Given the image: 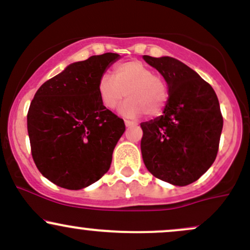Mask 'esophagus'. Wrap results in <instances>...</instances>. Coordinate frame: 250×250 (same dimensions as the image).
<instances>
[{
  "label": "esophagus",
  "instance_id": "1",
  "mask_svg": "<svg viewBox=\"0 0 250 250\" xmlns=\"http://www.w3.org/2000/svg\"><path fill=\"white\" fill-rule=\"evenodd\" d=\"M125 125L127 128H130V127H135V125H137V123L133 121H125Z\"/></svg>",
  "mask_w": 250,
  "mask_h": 250
}]
</instances>
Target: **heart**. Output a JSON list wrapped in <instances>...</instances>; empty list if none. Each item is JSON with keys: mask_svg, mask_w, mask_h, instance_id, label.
Returning a JSON list of instances; mask_svg holds the SVG:
<instances>
[{"mask_svg": "<svg viewBox=\"0 0 250 250\" xmlns=\"http://www.w3.org/2000/svg\"><path fill=\"white\" fill-rule=\"evenodd\" d=\"M97 93L101 103L109 110L116 109L127 96L120 113L131 119L143 113L147 116L160 115L169 99L165 80L154 75V71L140 61L120 63L114 70V77L103 74L97 82Z\"/></svg>", "mask_w": 250, "mask_h": 250, "instance_id": "b5f03b06", "label": "heart"}]
</instances>
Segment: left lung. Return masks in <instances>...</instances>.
<instances>
[{
	"instance_id": "obj_1",
	"label": "left lung",
	"mask_w": 250,
	"mask_h": 250,
	"mask_svg": "<svg viewBox=\"0 0 250 250\" xmlns=\"http://www.w3.org/2000/svg\"><path fill=\"white\" fill-rule=\"evenodd\" d=\"M143 60L166 80L169 99L162 115L142 122V159L157 179L190 185L216 159L223 119L211 85L174 57Z\"/></svg>"
}]
</instances>
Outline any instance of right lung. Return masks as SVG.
I'll return each instance as SVG.
<instances>
[{
	"label": "right lung",
	"mask_w": 250,
	"mask_h": 250,
	"mask_svg": "<svg viewBox=\"0 0 250 250\" xmlns=\"http://www.w3.org/2000/svg\"><path fill=\"white\" fill-rule=\"evenodd\" d=\"M120 59L105 53L74 62L36 91L27 115L31 155L43 176L79 190L110 168L125 125L101 103L97 82Z\"/></svg>",
	"instance_id": "1"
}]
</instances>
